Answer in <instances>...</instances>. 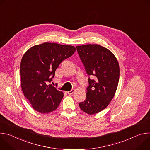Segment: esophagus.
Returning a JSON list of instances; mask_svg holds the SVG:
<instances>
[{
    "mask_svg": "<svg viewBox=\"0 0 150 150\" xmlns=\"http://www.w3.org/2000/svg\"><path fill=\"white\" fill-rule=\"evenodd\" d=\"M74 92H75V90H74V89H72V90L69 91H68L67 93H68V94H69V95H72Z\"/></svg>",
    "mask_w": 150,
    "mask_h": 150,
    "instance_id": "1",
    "label": "esophagus"
}]
</instances>
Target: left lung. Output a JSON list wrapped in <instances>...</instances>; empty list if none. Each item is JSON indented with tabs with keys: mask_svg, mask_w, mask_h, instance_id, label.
<instances>
[{
	"mask_svg": "<svg viewBox=\"0 0 150 150\" xmlns=\"http://www.w3.org/2000/svg\"><path fill=\"white\" fill-rule=\"evenodd\" d=\"M88 78L86 100L79 103L81 109L89 115L98 113L107 108L116 93L120 69L117 59L109 49L98 45L76 47Z\"/></svg>",
	"mask_w": 150,
	"mask_h": 150,
	"instance_id": "1",
	"label": "left lung"
}]
</instances>
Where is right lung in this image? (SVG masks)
Masks as SVG:
<instances>
[{
  "label": "right lung",
  "mask_w": 150,
  "mask_h": 150,
  "mask_svg": "<svg viewBox=\"0 0 150 150\" xmlns=\"http://www.w3.org/2000/svg\"><path fill=\"white\" fill-rule=\"evenodd\" d=\"M75 50L72 46L44 42L31 47L23 55L20 63L21 88L35 111L47 114L57 108L63 93L47 83L59 64Z\"/></svg>",
  "instance_id": "right-lung-1"
}]
</instances>
